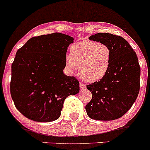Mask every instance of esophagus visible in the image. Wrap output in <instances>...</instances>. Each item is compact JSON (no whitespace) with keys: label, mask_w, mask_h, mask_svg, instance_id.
<instances>
[{"label":"esophagus","mask_w":150,"mask_h":150,"mask_svg":"<svg viewBox=\"0 0 150 150\" xmlns=\"http://www.w3.org/2000/svg\"><path fill=\"white\" fill-rule=\"evenodd\" d=\"M80 87L81 89H86V85L83 83H80Z\"/></svg>","instance_id":"obj_1"}]
</instances>
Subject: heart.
<instances>
[{
    "label": "heart",
    "instance_id": "b5f03b06",
    "mask_svg": "<svg viewBox=\"0 0 150 150\" xmlns=\"http://www.w3.org/2000/svg\"><path fill=\"white\" fill-rule=\"evenodd\" d=\"M111 58V49L107 45L84 40L70 47V56L66 57V65L70 72H76L80 65L81 77L94 82L101 80L108 73Z\"/></svg>",
    "mask_w": 150,
    "mask_h": 150
}]
</instances>
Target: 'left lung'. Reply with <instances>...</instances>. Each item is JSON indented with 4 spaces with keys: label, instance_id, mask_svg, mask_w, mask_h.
I'll return each mask as SVG.
<instances>
[{
    "label": "left lung",
    "instance_id": "1",
    "mask_svg": "<svg viewBox=\"0 0 150 150\" xmlns=\"http://www.w3.org/2000/svg\"><path fill=\"white\" fill-rule=\"evenodd\" d=\"M89 39L107 45L111 58L106 75L87 86L92 98L86 105V111L94 120L118 119L131 108L140 91V67L137 55L120 36L98 33Z\"/></svg>",
    "mask_w": 150,
    "mask_h": 150
}]
</instances>
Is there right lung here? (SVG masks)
Returning a JSON list of instances; mask_svg holds the SVG:
<instances>
[{"label":"right lung","instance_id":"right-lung-1","mask_svg":"<svg viewBox=\"0 0 150 150\" xmlns=\"http://www.w3.org/2000/svg\"><path fill=\"white\" fill-rule=\"evenodd\" d=\"M73 41L56 32L31 38L17 51L10 94L26 118L37 122L57 120L66 97L79 92L78 80L63 73L67 50Z\"/></svg>","mask_w":150,"mask_h":150}]
</instances>
